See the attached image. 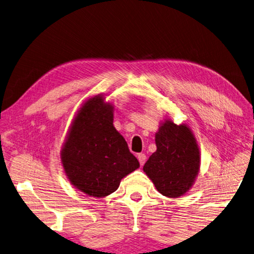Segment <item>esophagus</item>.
Returning a JSON list of instances; mask_svg holds the SVG:
<instances>
[{"instance_id": "esophagus-1", "label": "esophagus", "mask_w": 254, "mask_h": 254, "mask_svg": "<svg viewBox=\"0 0 254 254\" xmlns=\"http://www.w3.org/2000/svg\"><path fill=\"white\" fill-rule=\"evenodd\" d=\"M145 159H147V157H145V154H144V153H139V154H137V160H139V162H140V165H141V166H143V165H144Z\"/></svg>"}]
</instances>
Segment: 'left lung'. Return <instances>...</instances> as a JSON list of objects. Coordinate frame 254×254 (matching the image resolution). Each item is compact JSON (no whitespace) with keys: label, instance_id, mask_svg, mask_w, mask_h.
Instances as JSON below:
<instances>
[{"label":"left lung","instance_id":"8db88e82","mask_svg":"<svg viewBox=\"0 0 254 254\" xmlns=\"http://www.w3.org/2000/svg\"><path fill=\"white\" fill-rule=\"evenodd\" d=\"M157 150L143 166L145 175L163 196H184L195 184L200 168V151L187 124L165 119L156 133Z\"/></svg>","mask_w":254,"mask_h":254}]
</instances>
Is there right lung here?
Masks as SVG:
<instances>
[{"instance_id": "add662e5", "label": "right lung", "mask_w": 254, "mask_h": 254, "mask_svg": "<svg viewBox=\"0 0 254 254\" xmlns=\"http://www.w3.org/2000/svg\"><path fill=\"white\" fill-rule=\"evenodd\" d=\"M114 105L102 94L86 100L75 114L60 151L67 179L76 189L103 198L140 167L113 126Z\"/></svg>"}]
</instances>
